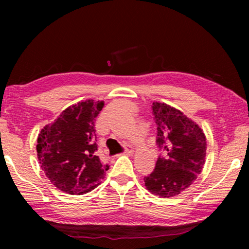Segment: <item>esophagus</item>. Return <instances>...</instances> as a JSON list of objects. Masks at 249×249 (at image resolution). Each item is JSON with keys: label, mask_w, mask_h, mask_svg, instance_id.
<instances>
[{"label": "esophagus", "mask_w": 249, "mask_h": 249, "mask_svg": "<svg viewBox=\"0 0 249 249\" xmlns=\"http://www.w3.org/2000/svg\"><path fill=\"white\" fill-rule=\"evenodd\" d=\"M124 154H126V155H133L134 154V149H133V147L130 146V145H127V144H125L124 145Z\"/></svg>", "instance_id": "esophagus-1"}]
</instances>
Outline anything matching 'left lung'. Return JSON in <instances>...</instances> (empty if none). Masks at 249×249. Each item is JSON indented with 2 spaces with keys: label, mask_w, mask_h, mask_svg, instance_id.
<instances>
[{
  "label": "left lung",
  "mask_w": 249,
  "mask_h": 249,
  "mask_svg": "<svg viewBox=\"0 0 249 249\" xmlns=\"http://www.w3.org/2000/svg\"><path fill=\"white\" fill-rule=\"evenodd\" d=\"M157 145L167 154L159 157L155 170L144 178L153 195L171 197L190 187L205 163L206 138L203 130L180 109L154 102Z\"/></svg>",
  "instance_id": "obj_1"
}]
</instances>
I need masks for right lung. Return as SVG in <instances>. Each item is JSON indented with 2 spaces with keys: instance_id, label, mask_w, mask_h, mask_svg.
Segmentation results:
<instances>
[{
  "instance_id": "obj_1",
  "label": "right lung",
  "mask_w": 249,
  "mask_h": 249,
  "mask_svg": "<svg viewBox=\"0 0 249 249\" xmlns=\"http://www.w3.org/2000/svg\"><path fill=\"white\" fill-rule=\"evenodd\" d=\"M103 107V101L93 100L71 105L38 134L36 149L40 167L60 191L72 196L90 192L108 170L95 153L94 122Z\"/></svg>"
}]
</instances>
